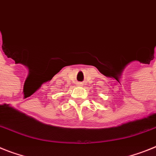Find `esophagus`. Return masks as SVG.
<instances>
[{"mask_svg": "<svg viewBox=\"0 0 156 156\" xmlns=\"http://www.w3.org/2000/svg\"><path fill=\"white\" fill-rule=\"evenodd\" d=\"M77 85H78V86H83V83H82V82H79V83H77Z\"/></svg>", "mask_w": 156, "mask_h": 156, "instance_id": "obj_1", "label": "esophagus"}]
</instances>
